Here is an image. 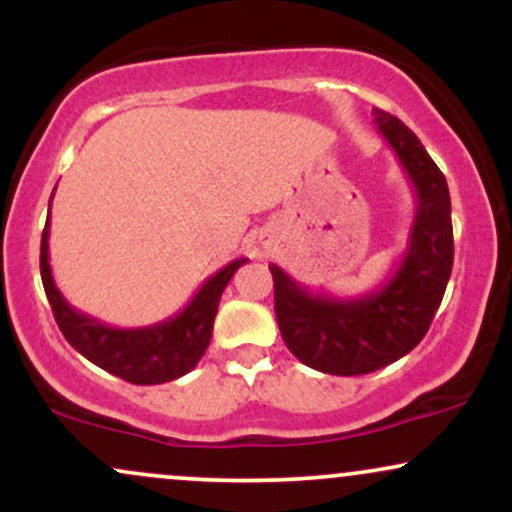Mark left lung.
<instances>
[{
  "mask_svg": "<svg viewBox=\"0 0 512 512\" xmlns=\"http://www.w3.org/2000/svg\"><path fill=\"white\" fill-rule=\"evenodd\" d=\"M373 115L416 195L409 243L395 272L366 296L337 298L308 291L269 264L281 337L298 361L330 375L373 373L407 356L431 327L455 255L445 175L402 120L378 108Z\"/></svg>",
  "mask_w": 512,
  "mask_h": 512,
  "instance_id": "left-lung-1",
  "label": "left lung"
}]
</instances>
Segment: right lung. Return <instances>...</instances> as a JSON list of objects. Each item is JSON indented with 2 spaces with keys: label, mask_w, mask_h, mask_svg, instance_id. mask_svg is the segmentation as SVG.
<instances>
[{
  "label": "right lung",
  "mask_w": 512,
  "mask_h": 512,
  "mask_svg": "<svg viewBox=\"0 0 512 512\" xmlns=\"http://www.w3.org/2000/svg\"><path fill=\"white\" fill-rule=\"evenodd\" d=\"M48 240L50 214L43 240H40V276H43L52 315H55L64 339L81 356L96 363L98 368L108 370V373L132 385L170 383V380L190 373L197 366L211 342L221 293L231 281V276L248 262V257H240V260L228 262L219 272L211 274L202 284V289L195 293V298L178 315L151 327L122 330V327L105 325L96 317L79 313L67 303V298L62 296L55 279H52Z\"/></svg>",
  "instance_id": "1"
}]
</instances>
